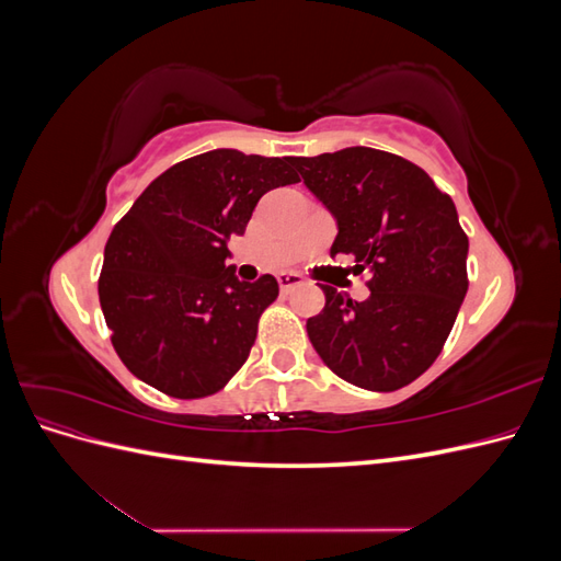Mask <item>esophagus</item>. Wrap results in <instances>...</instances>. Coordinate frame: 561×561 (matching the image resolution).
Instances as JSON below:
<instances>
[{"label": "esophagus", "mask_w": 561, "mask_h": 561, "mask_svg": "<svg viewBox=\"0 0 561 561\" xmlns=\"http://www.w3.org/2000/svg\"><path fill=\"white\" fill-rule=\"evenodd\" d=\"M278 285L283 293H293L295 287L304 285V278L299 274H293V271H287V274H278Z\"/></svg>", "instance_id": "esophagus-1"}]
</instances>
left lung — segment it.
Listing matches in <instances>:
<instances>
[{
	"label": "left lung",
	"instance_id": "left-lung-1",
	"mask_svg": "<svg viewBox=\"0 0 561 561\" xmlns=\"http://www.w3.org/2000/svg\"><path fill=\"white\" fill-rule=\"evenodd\" d=\"M336 222L332 257L353 254L369 297L320 285L325 309L307 320L320 360L367 390H398L443 351L468 293V236L454 201L426 171L371 147L293 157Z\"/></svg>",
	"mask_w": 561,
	"mask_h": 561
}]
</instances>
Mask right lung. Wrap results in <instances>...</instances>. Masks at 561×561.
I'll return each mask as SVG.
<instances>
[{"mask_svg": "<svg viewBox=\"0 0 561 561\" xmlns=\"http://www.w3.org/2000/svg\"><path fill=\"white\" fill-rule=\"evenodd\" d=\"M295 182L290 157L213 149L168 168L133 203L110 233L98 295L135 377L192 400L243 367L278 280L236 278L227 243L266 192Z\"/></svg>", "mask_w": 561, "mask_h": 561, "instance_id": "right-lung-1", "label": "right lung"}]
</instances>
